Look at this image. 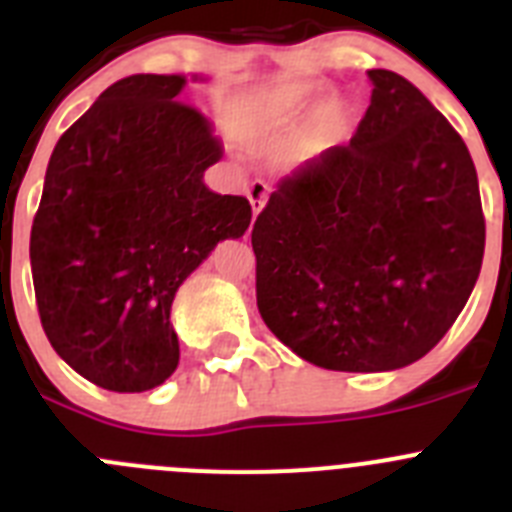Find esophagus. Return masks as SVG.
Returning a JSON list of instances; mask_svg holds the SVG:
<instances>
[{
	"instance_id": "34e87169",
	"label": "esophagus",
	"mask_w": 512,
	"mask_h": 512,
	"mask_svg": "<svg viewBox=\"0 0 512 512\" xmlns=\"http://www.w3.org/2000/svg\"><path fill=\"white\" fill-rule=\"evenodd\" d=\"M269 192H271L269 184L261 182V179H256V182L248 184L246 194H248V202H251V207H253V215H259V212L264 210L266 200H269Z\"/></svg>"
}]
</instances>
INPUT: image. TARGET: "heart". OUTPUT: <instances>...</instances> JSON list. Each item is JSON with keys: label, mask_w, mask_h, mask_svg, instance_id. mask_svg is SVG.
Instances as JSON below:
<instances>
[{"label": "heart", "mask_w": 512, "mask_h": 512, "mask_svg": "<svg viewBox=\"0 0 512 512\" xmlns=\"http://www.w3.org/2000/svg\"><path fill=\"white\" fill-rule=\"evenodd\" d=\"M333 99L307 81H284L256 94L251 117L243 125L248 143L269 151L297 146L323 122H333Z\"/></svg>", "instance_id": "heart-1"}]
</instances>
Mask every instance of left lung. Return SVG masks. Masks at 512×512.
Wrapping results in <instances>:
<instances>
[{
	"label": "left lung",
	"instance_id": "1",
	"mask_svg": "<svg viewBox=\"0 0 512 512\" xmlns=\"http://www.w3.org/2000/svg\"><path fill=\"white\" fill-rule=\"evenodd\" d=\"M366 74L372 104L351 143L284 176L251 233L261 318L333 372L423 359L464 310L485 256L467 143L405 76Z\"/></svg>",
	"mask_w": 512,
	"mask_h": 512
}]
</instances>
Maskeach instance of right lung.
<instances>
[{
	"label": "right lung",
	"instance_id": "right-lung-1",
	"mask_svg": "<svg viewBox=\"0 0 512 512\" xmlns=\"http://www.w3.org/2000/svg\"><path fill=\"white\" fill-rule=\"evenodd\" d=\"M187 89L179 74L115 81L45 171L30 230L40 323L56 354L104 390L146 392L174 374L176 289L251 225L246 197L202 182L223 146L184 104Z\"/></svg>",
	"mask_w": 512,
	"mask_h": 512
}]
</instances>
